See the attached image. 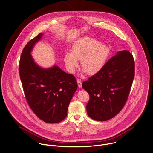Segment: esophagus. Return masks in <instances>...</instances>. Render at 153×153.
Masks as SVG:
<instances>
[{
    "mask_svg": "<svg viewBox=\"0 0 153 153\" xmlns=\"http://www.w3.org/2000/svg\"><path fill=\"white\" fill-rule=\"evenodd\" d=\"M77 84H78V87H82V80H80V79H77Z\"/></svg>",
    "mask_w": 153,
    "mask_h": 153,
    "instance_id": "1",
    "label": "esophagus"
}]
</instances>
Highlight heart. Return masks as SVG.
Segmentation results:
<instances>
[{
	"label": "heart",
	"mask_w": 153,
	"mask_h": 153,
	"mask_svg": "<svg viewBox=\"0 0 153 153\" xmlns=\"http://www.w3.org/2000/svg\"><path fill=\"white\" fill-rule=\"evenodd\" d=\"M110 53L109 47L92 37H83L72 46L71 52H66L64 62L68 71L74 73L79 66L90 75L99 73L107 63Z\"/></svg>",
	"instance_id": "b5f03b06"
}]
</instances>
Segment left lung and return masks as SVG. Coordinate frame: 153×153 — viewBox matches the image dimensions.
<instances>
[{"mask_svg":"<svg viewBox=\"0 0 153 153\" xmlns=\"http://www.w3.org/2000/svg\"><path fill=\"white\" fill-rule=\"evenodd\" d=\"M134 71L133 55L124 50L118 51L99 73L82 83L90 96L86 109L90 118L104 121L119 113L127 100Z\"/></svg>","mask_w":153,"mask_h":153,"instance_id":"left-lung-1","label":"left lung"}]
</instances>
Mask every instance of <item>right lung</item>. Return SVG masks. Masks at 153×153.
I'll return each instance as SVG.
<instances>
[{
	"mask_svg": "<svg viewBox=\"0 0 153 153\" xmlns=\"http://www.w3.org/2000/svg\"><path fill=\"white\" fill-rule=\"evenodd\" d=\"M43 35L39 33L24 48L19 74L26 99L34 114L46 123H57L66 117L77 83L73 74L56 65L44 68L34 62L31 51Z\"/></svg>",
	"mask_w": 153,
	"mask_h": 153,
	"instance_id": "obj_1",
	"label": "right lung"
}]
</instances>
